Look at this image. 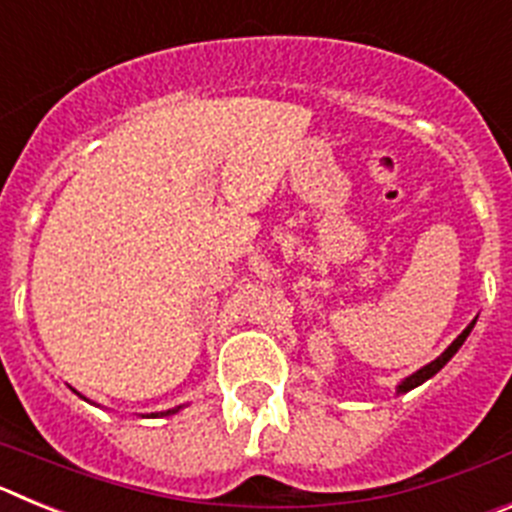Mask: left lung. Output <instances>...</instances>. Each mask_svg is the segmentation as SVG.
<instances>
[{"mask_svg":"<svg viewBox=\"0 0 512 512\" xmlns=\"http://www.w3.org/2000/svg\"><path fill=\"white\" fill-rule=\"evenodd\" d=\"M474 323H477V318H474L472 323L467 325V328L461 330L459 336H456L454 341H451V346L446 348V351H443V354L438 356V359H433L431 364H425L423 369H418V372H413V374H410V377H405V379H402V382L397 384V395H405V392L415 390V387H420V384H423V382H428V379H431L433 374H438V372H441L443 366H446V364H449L451 359H454V354H456V351H459V348L464 346V341H467V338H469V333H472Z\"/></svg>","mask_w":512,"mask_h":512,"instance_id":"1","label":"left lung"}]
</instances>
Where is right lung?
Segmentation results:
<instances>
[{
    "mask_svg": "<svg viewBox=\"0 0 512 512\" xmlns=\"http://www.w3.org/2000/svg\"><path fill=\"white\" fill-rule=\"evenodd\" d=\"M184 405H176V408H171V410H164V413H151L148 415V418H164V415H174V413H179V410H182Z\"/></svg>",
    "mask_w": 512,
    "mask_h": 512,
    "instance_id": "obj_1",
    "label": "right lung"
}]
</instances>
